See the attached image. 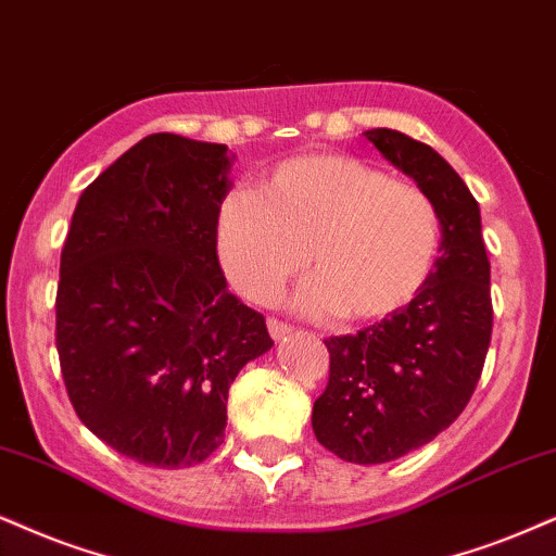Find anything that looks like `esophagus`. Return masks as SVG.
Returning <instances> with one entry per match:
<instances>
[{"label":"esophagus","instance_id":"obj_1","mask_svg":"<svg viewBox=\"0 0 556 556\" xmlns=\"http://www.w3.org/2000/svg\"><path fill=\"white\" fill-rule=\"evenodd\" d=\"M267 330H270V338L273 340H283L286 334L291 332V325H286V321H280V319H267Z\"/></svg>","mask_w":556,"mask_h":556}]
</instances>
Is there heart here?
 Segmentation results:
<instances>
[{
    "instance_id": "obj_1",
    "label": "heart",
    "mask_w": 556,
    "mask_h": 556,
    "mask_svg": "<svg viewBox=\"0 0 556 556\" xmlns=\"http://www.w3.org/2000/svg\"><path fill=\"white\" fill-rule=\"evenodd\" d=\"M438 244L441 218L417 185L345 154L280 162L257 195H226L216 218L218 260L242 296H276L306 252L312 280L299 309L353 321L407 306L433 270Z\"/></svg>"
}]
</instances>
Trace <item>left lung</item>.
<instances>
[{"label": "left lung", "mask_w": 556, "mask_h": 556, "mask_svg": "<svg viewBox=\"0 0 556 556\" xmlns=\"http://www.w3.org/2000/svg\"><path fill=\"white\" fill-rule=\"evenodd\" d=\"M363 136L433 201L441 244L407 306L325 340L330 381L312 428L342 462L387 464L433 441L475 394L492 334L490 260L475 195L435 149L392 128Z\"/></svg>", "instance_id": "left-lung-1"}]
</instances>
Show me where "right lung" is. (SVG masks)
Returning <instances> with one entry per match:
<instances>
[{"instance_id": "add662e5", "label": "right lung", "mask_w": 556, "mask_h": 556, "mask_svg": "<svg viewBox=\"0 0 556 556\" xmlns=\"http://www.w3.org/2000/svg\"><path fill=\"white\" fill-rule=\"evenodd\" d=\"M231 164L224 143L147 136L87 185L61 250L68 400L100 441L149 467L214 454L231 381L273 348L265 317L229 293L218 265Z\"/></svg>"}]
</instances>
